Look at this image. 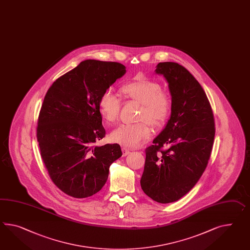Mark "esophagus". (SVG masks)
<instances>
[{
    "mask_svg": "<svg viewBox=\"0 0 250 250\" xmlns=\"http://www.w3.org/2000/svg\"><path fill=\"white\" fill-rule=\"evenodd\" d=\"M122 152L123 155H124V156H126L128 153L130 152V149H128V148H125V147H124V148H122Z\"/></svg>",
    "mask_w": 250,
    "mask_h": 250,
    "instance_id": "obj_1",
    "label": "esophagus"
}]
</instances>
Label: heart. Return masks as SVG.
<instances>
[{
    "label": "heart",
    "mask_w": 250,
    "mask_h": 250,
    "mask_svg": "<svg viewBox=\"0 0 250 250\" xmlns=\"http://www.w3.org/2000/svg\"><path fill=\"white\" fill-rule=\"evenodd\" d=\"M120 93L125 98L142 104L137 117L142 122L123 125L111 134V140L124 146H139L151 135V128L146 122L159 127L170 116L171 96L156 80L142 76H136L124 83ZM120 109V100L109 92H104L99 98V114L106 124L114 125L118 121Z\"/></svg>",
    "instance_id": "b5f03b06"
}]
</instances>
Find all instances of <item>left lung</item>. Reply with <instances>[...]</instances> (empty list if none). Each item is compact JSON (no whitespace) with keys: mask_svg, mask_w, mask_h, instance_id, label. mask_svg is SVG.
Instances as JSON below:
<instances>
[{"mask_svg":"<svg viewBox=\"0 0 250 250\" xmlns=\"http://www.w3.org/2000/svg\"><path fill=\"white\" fill-rule=\"evenodd\" d=\"M155 72L169 84L171 112L165 129L146 149L141 187L153 201L170 203L187 194L206 169L215 122L206 93L185 67L160 62Z\"/></svg>","mask_w":250,"mask_h":250,"instance_id":"8db88e82","label":"left lung"}]
</instances>
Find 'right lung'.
I'll list each match as a JSON object with an SVG mask.
<instances>
[{"label":"right lung","instance_id":"add662e5","mask_svg":"<svg viewBox=\"0 0 250 250\" xmlns=\"http://www.w3.org/2000/svg\"><path fill=\"white\" fill-rule=\"evenodd\" d=\"M125 71L118 62L86 60L56 80L44 98L37 140L51 181L68 196L96 194L122 156L118 144H95L105 135L99 98Z\"/></svg>","mask_w":250,"mask_h":250}]
</instances>
